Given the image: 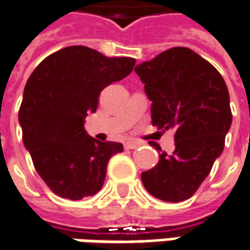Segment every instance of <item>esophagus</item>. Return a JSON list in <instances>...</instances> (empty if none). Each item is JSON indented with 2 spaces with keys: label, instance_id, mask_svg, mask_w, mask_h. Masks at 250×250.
<instances>
[{
  "label": "esophagus",
  "instance_id": "obj_1",
  "mask_svg": "<svg viewBox=\"0 0 250 250\" xmlns=\"http://www.w3.org/2000/svg\"><path fill=\"white\" fill-rule=\"evenodd\" d=\"M140 146H141V144H140L139 141H127V143L125 144V147L127 148V150H134V148H139Z\"/></svg>",
  "mask_w": 250,
  "mask_h": 250
}]
</instances>
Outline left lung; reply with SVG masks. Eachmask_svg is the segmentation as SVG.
I'll use <instances>...</instances> for the list:
<instances>
[{"instance_id": "8db88e82", "label": "left lung", "mask_w": 250, "mask_h": 250, "mask_svg": "<svg viewBox=\"0 0 250 250\" xmlns=\"http://www.w3.org/2000/svg\"><path fill=\"white\" fill-rule=\"evenodd\" d=\"M134 72L151 100L153 125L175 128L174 153H161L154 168L141 174V181L155 198L185 201L224 151L232 125L225 81L208 61L183 46L161 52ZM151 146L161 151L160 146Z\"/></svg>"}]
</instances>
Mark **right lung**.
Wrapping results in <instances>:
<instances>
[{
    "instance_id": "add662e5",
    "label": "right lung",
    "mask_w": 250,
    "mask_h": 250,
    "mask_svg": "<svg viewBox=\"0 0 250 250\" xmlns=\"http://www.w3.org/2000/svg\"><path fill=\"white\" fill-rule=\"evenodd\" d=\"M134 63L75 45L45 58L29 76L18 114L23 146L56 195L78 201L102 189L107 163L123 144L90 137L84 119L97 109L100 92Z\"/></svg>"
}]
</instances>
